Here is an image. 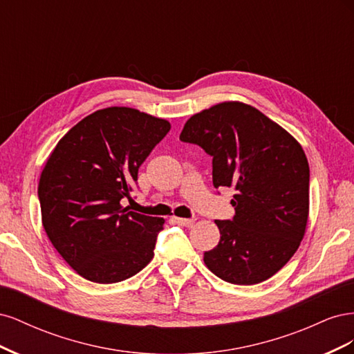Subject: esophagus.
<instances>
[{"label":"esophagus","mask_w":354,"mask_h":354,"mask_svg":"<svg viewBox=\"0 0 354 354\" xmlns=\"http://www.w3.org/2000/svg\"><path fill=\"white\" fill-rule=\"evenodd\" d=\"M174 221L180 226H192L195 223L194 218H181V217H174Z\"/></svg>","instance_id":"obj_1"}]
</instances>
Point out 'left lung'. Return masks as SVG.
I'll return each mask as SVG.
<instances>
[{
    "label": "left lung",
    "mask_w": 354,
    "mask_h": 354,
    "mask_svg": "<svg viewBox=\"0 0 354 354\" xmlns=\"http://www.w3.org/2000/svg\"><path fill=\"white\" fill-rule=\"evenodd\" d=\"M180 140L212 156L214 187H233V220H216L220 242L203 263L220 279L255 285L291 260L308 221L306 153L285 128L242 102L190 116Z\"/></svg>",
    "instance_id": "left-lung-1"
}]
</instances>
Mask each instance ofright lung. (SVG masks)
<instances>
[{
	"mask_svg": "<svg viewBox=\"0 0 354 354\" xmlns=\"http://www.w3.org/2000/svg\"><path fill=\"white\" fill-rule=\"evenodd\" d=\"M169 128L162 118L111 106L85 116L50 153L38 185L42 226L84 279L121 282L153 259L165 220L128 211L121 199Z\"/></svg>",
	"mask_w": 354,
	"mask_h": 354,
	"instance_id": "1",
	"label": "right lung"
}]
</instances>
